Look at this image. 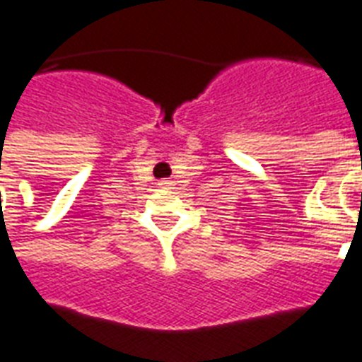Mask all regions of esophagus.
Here are the masks:
<instances>
[{"label": "esophagus", "instance_id": "esophagus-1", "mask_svg": "<svg viewBox=\"0 0 362 362\" xmlns=\"http://www.w3.org/2000/svg\"><path fill=\"white\" fill-rule=\"evenodd\" d=\"M159 186H161V187H170V186H173V182H170V180H161V182H159Z\"/></svg>", "mask_w": 362, "mask_h": 362}]
</instances>
